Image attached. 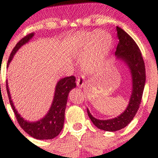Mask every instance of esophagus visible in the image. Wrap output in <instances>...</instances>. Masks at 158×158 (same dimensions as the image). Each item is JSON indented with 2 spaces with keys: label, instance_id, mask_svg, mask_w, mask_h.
Here are the masks:
<instances>
[{
  "label": "esophagus",
  "instance_id": "34e87169",
  "mask_svg": "<svg viewBox=\"0 0 158 158\" xmlns=\"http://www.w3.org/2000/svg\"><path fill=\"white\" fill-rule=\"evenodd\" d=\"M85 77L84 75H79L78 77L77 81V85L79 88H81V87L84 86L85 85Z\"/></svg>",
  "mask_w": 158,
  "mask_h": 158
}]
</instances>
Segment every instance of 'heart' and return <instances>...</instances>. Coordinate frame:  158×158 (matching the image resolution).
<instances>
[{
  "instance_id": "obj_1",
  "label": "heart",
  "mask_w": 158,
  "mask_h": 158,
  "mask_svg": "<svg viewBox=\"0 0 158 158\" xmlns=\"http://www.w3.org/2000/svg\"><path fill=\"white\" fill-rule=\"evenodd\" d=\"M111 42L110 34L98 30L93 34L79 35L74 42L73 50L77 56H85L82 61V68L85 71L92 73L101 66Z\"/></svg>"
}]
</instances>
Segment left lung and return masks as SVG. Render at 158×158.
Segmentation results:
<instances>
[{
    "instance_id": "1",
    "label": "left lung",
    "mask_w": 158,
    "mask_h": 158,
    "mask_svg": "<svg viewBox=\"0 0 158 158\" xmlns=\"http://www.w3.org/2000/svg\"><path fill=\"white\" fill-rule=\"evenodd\" d=\"M117 44L115 55L129 68L132 79V92L128 106L125 111L115 118L101 120L96 119L87 108L88 117L98 128L107 131H116L128 126L137 114L146 83V69L142 54L134 39L120 27H117Z\"/></svg>"
}]
</instances>
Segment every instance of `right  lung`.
I'll return each instance as SVG.
<instances>
[{
	"instance_id": "1",
	"label": "right lung",
	"mask_w": 158,
	"mask_h": 158,
	"mask_svg": "<svg viewBox=\"0 0 158 158\" xmlns=\"http://www.w3.org/2000/svg\"><path fill=\"white\" fill-rule=\"evenodd\" d=\"M34 33H30L20 40L15 47L11 52L9 58L7 67L10 64L11 60L13 58L15 52L19 49L28 42L33 37ZM76 78L74 76L63 78L58 81L56 86L55 94H54L53 101L52 106L48 114L44 117L37 122H29L25 120L21 115L18 113L15 109L13 102L11 98V95L9 90L8 83L6 81V90L10 102L12 110L15 114L16 119L20 126L23 128V131L27 132L29 135L38 139H50L56 137L59 135L64 126V112L66 108L67 101L69 92L73 88H76Z\"/></svg>"
}]
</instances>
